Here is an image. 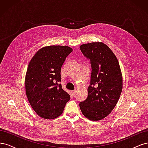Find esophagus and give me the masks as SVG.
I'll return each mask as SVG.
<instances>
[{
  "mask_svg": "<svg viewBox=\"0 0 148 148\" xmlns=\"http://www.w3.org/2000/svg\"><path fill=\"white\" fill-rule=\"evenodd\" d=\"M75 92H76V90L71 91V95H74L75 94Z\"/></svg>",
  "mask_w": 148,
  "mask_h": 148,
  "instance_id": "1",
  "label": "esophagus"
}]
</instances>
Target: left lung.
<instances>
[{"instance_id":"left-lung-1","label":"left lung","mask_w":148,"mask_h":148,"mask_svg":"<svg viewBox=\"0 0 148 148\" xmlns=\"http://www.w3.org/2000/svg\"><path fill=\"white\" fill-rule=\"evenodd\" d=\"M79 47L92 68L87 99L79 103V107L85 117L98 121L109 115L119 101L123 88L122 71L117 57L106 44L94 42Z\"/></svg>"}]
</instances>
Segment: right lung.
<instances>
[{
    "label": "right lung",
    "instance_id": "obj_1",
    "mask_svg": "<svg viewBox=\"0 0 148 148\" xmlns=\"http://www.w3.org/2000/svg\"><path fill=\"white\" fill-rule=\"evenodd\" d=\"M73 51L65 46H49L38 50L31 59L25 76L26 95L39 117L54 119L64 112L70 96L62 88L60 70Z\"/></svg>",
    "mask_w": 148,
    "mask_h": 148
}]
</instances>
